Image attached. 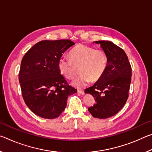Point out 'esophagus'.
<instances>
[{
    "mask_svg": "<svg viewBox=\"0 0 152 152\" xmlns=\"http://www.w3.org/2000/svg\"><path fill=\"white\" fill-rule=\"evenodd\" d=\"M78 92L80 94H84V91H83V90H81V89H78Z\"/></svg>",
    "mask_w": 152,
    "mask_h": 152,
    "instance_id": "obj_1",
    "label": "esophagus"
}]
</instances>
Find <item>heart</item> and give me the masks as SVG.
Segmentation results:
<instances>
[{"instance_id":"heart-1","label":"heart","mask_w":152,"mask_h":152,"mask_svg":"<svg viewBox=\"0 0 152 152\" xmlns=\"http://www.w3.org/2000/svg\"><path fill=\"white\" fill-rule=\"evenodd\" d=\"M70 59L66 57L59 59L58 68L61 74L70 80L75 75L76 66H79L80 74L72 82L77 87L84 86L91 80H99L107 69L108 56L101 49L94 50L91 46L80 43L70 51Z\"/></svg>"}]
</instances>
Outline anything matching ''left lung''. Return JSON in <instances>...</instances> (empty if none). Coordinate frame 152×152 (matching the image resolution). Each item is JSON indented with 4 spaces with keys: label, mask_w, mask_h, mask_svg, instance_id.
I'll return each mask as SVG.
<instances>
[{
    "label": "left lung",
    "mask_w": 152,
    "mask_h": 152,
    "mask_svg": "<svg viewBox=\"0 0 152 152\" xmlns=\"http://www.w3.org/2000/svg\"><path fill=\"white\" fill-rule=\"evenodd\" d=\"M108 56L103 76L85 93L95 98L93 106L88 110L92 117L107 119L114 116L127 101L132 81V66L124 50L109 41H96Z\"/></svg>",
    "instance_id": "8db88e82"
}]
</instances>
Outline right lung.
<instances>
[{
	"mask_svg": "<svg viewBox=\"0 0 152 152\" xmlns=\"http://www.w3.org/2000/svg\"><path fill=\"white\" fill-rule=\"evenodd\" d=\"M74 44L69 39L41 41L22 59L19 76L22 96L29 109L40 117H58L68 96L77 92L58 68L59 59Z\"/></svg>",
	"mask_w": 152,
	"mask_h": 152,
	"instance_id": "add662e5",
	"label": "right lung"
}]
</instances>
